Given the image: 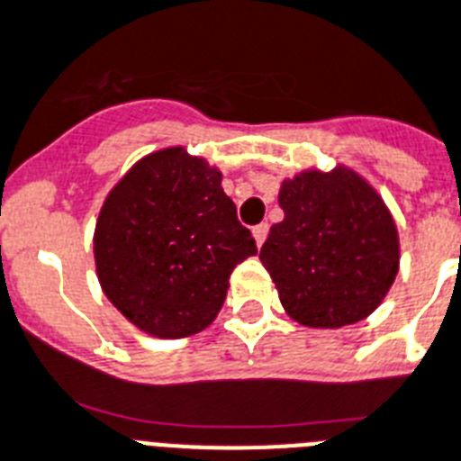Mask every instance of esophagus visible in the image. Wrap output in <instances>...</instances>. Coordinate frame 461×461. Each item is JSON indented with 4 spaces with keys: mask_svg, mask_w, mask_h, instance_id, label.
Masks as SVG:
<instances>
[{
    "mask_svg": "<svg viewBox=\"0 0 461 461\" xmlns=\"http://www.w3.org/2000/svg\"><path fill=\"white\" fill-rule=\"evenodd\" d=\"M267 231H269L267 222H260V224H256V227H253V239H256L258 246H263L265 239H267Z\"/></svg>",
    "mask_w": 461,
    "mask_h": 461,
    "instance_id": "34e87169",
    "label": "esophagus"
}]
</instances>
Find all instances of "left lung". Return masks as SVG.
Listing matches in <instances>:
<instances>
[{
    "mask_svg": "<svg viewBox=\"0 0 461 461\" xmlns=\"http://www.w3.org/2000/svg\"><path fill=\"white\" fill-rule=\"evenodd\" d=\"M284 220L269 227L260 260L284 310L305 327L365 320L398 275V230L381 196L348 167L284 179Z\"/></svg>",
    "mask_w": 461,
    "mask_h": 461,
    "instance_id": "left-lung-1",
    "label": "left lung"
}]
</instances>
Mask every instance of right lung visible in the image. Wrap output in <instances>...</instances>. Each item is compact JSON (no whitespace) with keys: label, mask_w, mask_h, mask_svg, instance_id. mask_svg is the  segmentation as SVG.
<instances>
[{"label":"right lung","mask_w":461,"mask_h":461,"mask_svg":"<svg viewBox=\"0 0 461 461\" xmlns=\"http://www.w3.org/2000/svg\"><path fill=\"white\" fill-rule=\"evenodd\" d=\"M220 182L218 167L175 146L141 158L101 208V289L146 334L203 331L227 298L231 269L258 253Z\"/></svg>","instance_id":"obj_1"}]
</instances>
